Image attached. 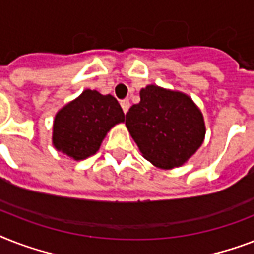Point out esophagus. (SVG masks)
Returning <instances> with one entry per match:
<instances>
[{"label":"esophagus","instance_id":"esophagus-1","mask_svg":"<svg viewBox=\"0 0 254 254\" xmlns=\"http://www.w3.org/2000/svg\"><path fill=\"white\" fill-rule=\"evenodd\" d=\"M120 104H121V108H123L124 113H127V111H129V107H130V103H129V100L127 99H124L120 101Z\"/></svg>","mask_w":254,"mask_h":254}]
</instances>
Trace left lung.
<instances>
[{
    "label": "left lung",
    "mask_w": 254,
    "mask_h": 254,
    "mask_svg": "<svg viewBox=\"0 0 254 254\" xmlns=\"http://www.w3.org/2000/svg\"><path fill=\"white\" fill-rule=\"evenodd\" d=\"M139 97L125 125L143 158L165 170L185 165L204 141L200 109L189 95L155 84L142 88Z\"/></svg>",
    "instance_id": "left-lung-1"
}]
</instances>
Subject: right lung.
Returning <instances> with one entry per match:
<instances>
[{
	"instance_id": "obj_1",
	"label": "right lung",
	"mask_w": 254,
	"mask_h": 254,
	"mask_svg": "<svg viewBox=\"0 0 254 254\" xmlns=\"http://www.w3.org/2000/svg\"><path fill=\"white\" fill-rule=\"evenodd\" d=\"M124 121L125 115L113 96L85 89L55 115L53 145L73 161H83L96 154L108 131Z\"/></svg>"
}]
</instances>
